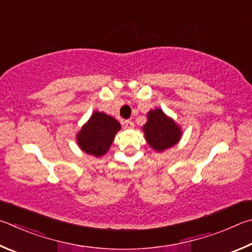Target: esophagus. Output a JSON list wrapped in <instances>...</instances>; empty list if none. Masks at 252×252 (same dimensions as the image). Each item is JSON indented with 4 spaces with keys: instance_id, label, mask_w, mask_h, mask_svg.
Listing matches in <instances>:
<instances>
[{
    "instance_id": "obj_1",
    "label": "esophagus",
    "mask_w": 252,
    "mask_h": 252,
    "mask_svg": "<svg viewBox=\"0 0 252 252\" xmlns=\"http://www.w3.org/2000/svg\"><path fill=\"white\" fill-rule=\"evenodd\" d=\"M124 127H125V129H133L134 128V123L131 121H125V122H124Z\"/></svg>"
}]
</instances>
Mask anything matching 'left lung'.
<instances>
[{
    "label": "left lung",
    "instance_id": "8db88e82",
    "mask_svg": "<svg viewBox=\"0 0 252 252\" xmlns=\"http://www.w3.org/2000/svg\"><path fill=\"white\" fill-rule=\"evenodd\" d=\"M143 131L149 147L158 153L175 146L183 136L182 127L160 108L147 113V122L143 126Z\"/></svg>",
    "mask_w": 252,
    "mask_h": 252
}]
</instances>
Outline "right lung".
I'll return each instance as SVG.
<instances>
[{
    "instance_id": "add662e5",
    "label": "right lung",
    "mask_w": 252,
    "mask_h": 252,
    "mask_svg": "<svg viewBox=\"0 0 252 252\" xmlns=\"http://www.w3.org/2000/svg\"><path fill=\"white\" fill-rule=\"evenodd\" d=\"M117 119L95 110L76 134L78 147L88 155L101 157L107 154L117 131L121 130Z\"/></svg>"
}]
</instances>
